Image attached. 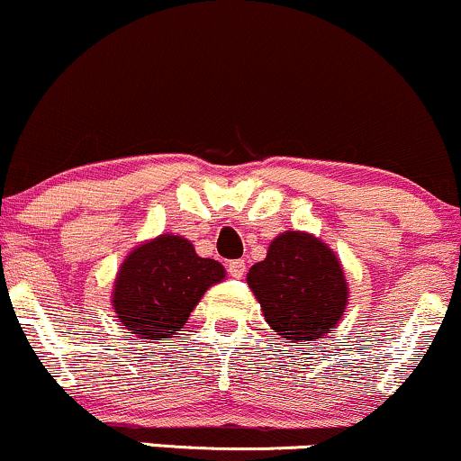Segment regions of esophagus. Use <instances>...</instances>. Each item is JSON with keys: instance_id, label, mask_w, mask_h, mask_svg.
<instances>
[{"instance_id": "34e87169", "label": "esophagus", "mask_w": 461, "mask_h": 461, "mask_svg": "<svg viewBox=\"0 0 461 461\" xmlns=\"http://www.w3.org/2000/svg\"><path fill=\"white\" fill-rule=\"evenodd\" d=\"M229 274L232 278H243V274H246V263L243 261H230L229 263Z\"/></svg>"}]
</instances>
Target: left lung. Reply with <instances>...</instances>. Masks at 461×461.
Returning <instances> with one entry per match:
<instances>
[{
    "label": "left lung",
    "mask_w": 461,
    "mask_h": 461,
    "mask_svg": "<svg viewBox=\"0 0 461 461\" xmlns=\"http://www.w3.org/2000/svg\"><path fill=\"white\" fill-rule=\"evenodd\" d=\"M248 285L269 326L291 343L328 334L348 304L337 254L306 232L276 237L265 261L250 267Z\"/></svg>",
    "instance_id": "left-lung-1"
}]
</instances>
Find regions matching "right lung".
<instances>
[{
  "mask_svg": "<svg viewBox=\"0 0 461 461\" xmlns=\"http://www.w3.org/2000/svg\"><path fill=\"white\" fill-rule=\"evenodd\" d=\"M224 278L213 258L198 257L187 240L161 235L129 254L113 283V311L129 334L170 339L211 285Z\"/></svg>",
  "mask_w": 461,
  "mask_h": 461,
  "instance_id": "obj_1",
  "label": "right lung"
}]
</instances>
